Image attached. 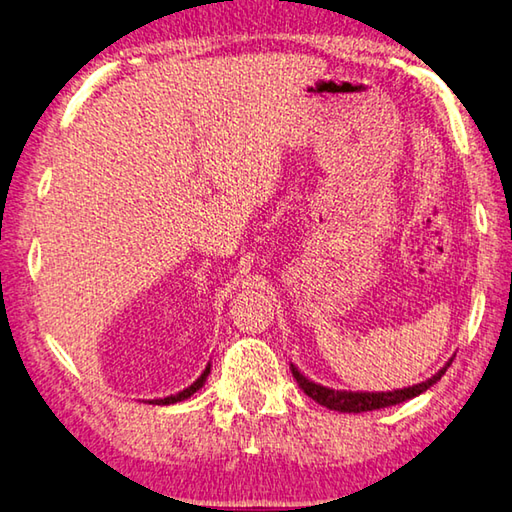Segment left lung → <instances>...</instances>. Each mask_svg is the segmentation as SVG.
Returning a JSON list of instances; mask_svg holds the SVG:
<instances>
[{
	"mask_svg": "<svg viewBox=\"0 0 512 512\" xmlns=\"http://www.w3.org/2000/svg\"><path fill=\"white\" fill-rule=\"evenodd\" d=\"M449 367V363H447ZM447 367L433 376V379L417 383L413 388H404V390H395V392H342V390H329L324 385H317L313 381H308L304 374H299L297 367H292V376H295L299 388L306 392L308 397L315 399L320 406H326L331 410H340V413H367V410H376V408H388L401 404V401L413 399L417 395H422L424 390H429L433 383H438L442 379V374L447 372Z\"/></svg>",
	"mask_w": 512,
	"mask_h": 512,
	"instance_id": "8db88e82",
	"label": "left lung"
}]
</instances>
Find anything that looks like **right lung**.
Masks as SVG:
<instances>
[{
    "label": "right lung",
    "mask_w": 512,
    "mask_h": 512,
    "mask_svg": "<svg viewBox=\"0 0 512 512\" xmlns=\"http://www.w3.org/2000/svg\"><path fill=\"white\" fill-rule=\"evenodd\" d=\"M211 374V365L206 367L204 370V374L199 376V379L190 385V388H186L183 392H179V395H172V397H165V399H152L149 401V404H156V406H167V404H177V401H183V399H188V397H192L195 395V392L201 388V385H204V381H206V376Z\"/></svg>",
    "instance_id": "obj_1"
}]
</instances>
